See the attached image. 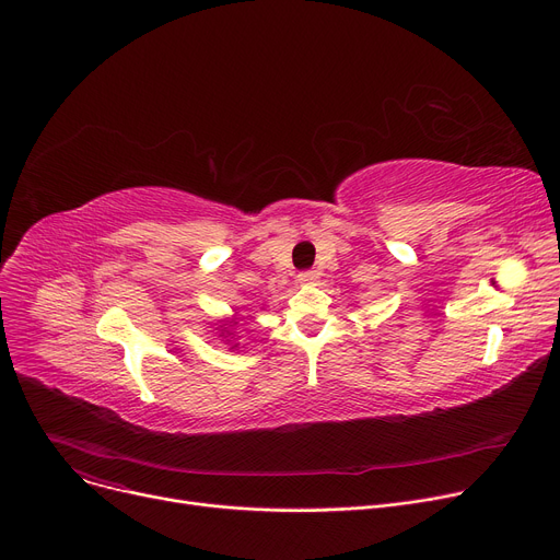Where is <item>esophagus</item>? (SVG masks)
Wrapping results in <instances>:
<instances>
[{
    "mask_svg": "<svg viewBox=\"0 0 560 560\" xmlns=\"http://www.w3.org/2000/svg\"><path fill=\"white\" fill-rule=\"evenodd\" d=\"M296 281H300L302 285H315V283L319 281V272H317V270L300 272V275H296Z\"/></svg>",
    "mask_w": 560,
    "mask_h": 560,
    "instance_id": "34e87169",
    "label": "esophagus"
}]
</instances>
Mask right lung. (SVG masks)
<instances>
[{"mask_svg":"<svg viewBox=\"0 0 560 560\" xmlns=\"http://www.w3.org/2000/svg\"><path fill=\"white\" fill-rule=\"evenodd\" d=\"M230 324H236V322H230ZM228 335H230V332H228Z\"/></svg>","mask_w":560,"mask_h":560,"instance_id":"obj_1","label":"right lung"}]
</instances>
